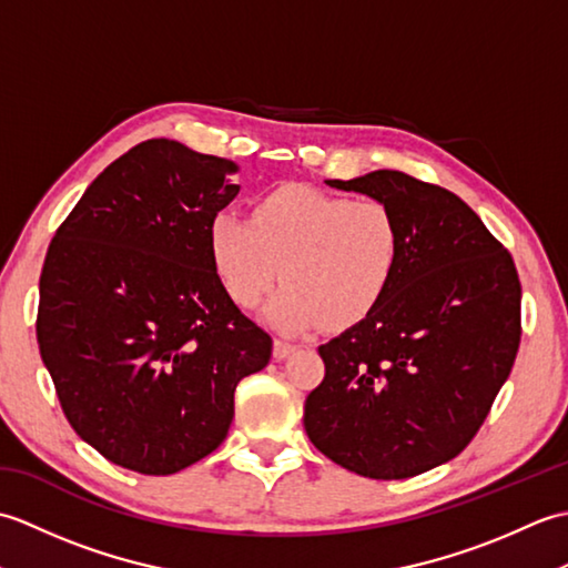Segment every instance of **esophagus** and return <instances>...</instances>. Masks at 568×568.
Wrapping results in <instances>:
<instances>
[{
	"label": "esophagus",
	"instance_id": "obj_1",
	"mask_svg": "<svg viewBox=\"0 0 568 568\" xmlns=\"http://www.w3.org/2000/svg\"><path fill=\"white\" fill-rule=\"evenodd\" d=\"M295 344L287 342V339H275V346H273V356L275 358H287L293 352H295Z\"/></svg>",
	"mask_w": 568,
	"mask_h": 568
}]
</instances>
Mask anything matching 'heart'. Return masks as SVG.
Segmentation results:
<instances>
[{
	"mask_svg": "<svg viewBox=\"0 0 568 568\" xmlns=\"http://www.w3.org/2000/svg\"><path fill=\"white\" fill-rule=\"evenodd\" d=\"M210 239L214 268L241 307L258 305L283 268L285 285L268 315L287 332L322 322L346 327L368 317L403 258V229L388 204L305 185L263 195L253 222L220 214Z\"/></svg>",
	"mask_w": 568,
	"mask_h": 568,
	"instance_id": "heart-1",
	"label": "heart"
}]
</instances>
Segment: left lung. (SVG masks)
Masks as SVG:
<instances>
[{"label": "left lung", "instance_id": "1", "mask_svg": "<svg viewBox=\"0 0 568 568\" xmlns=\"http://www.w3.org/2000/svg\"><path fill=\"white\" fill-rule=\"evenodd\" d=\"M395 212L403 258L368 317L320 346L305 432L334 464L397 480L452 462L484 425L520 348L510 251L454 192L400 171L327 180Z\"/></svg>", "mask_w": 568, "mask_h": 568}]
</instances>
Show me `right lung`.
<instances>
[{"label": "right lung", "instance_id": "obj_1", "mask_svg": "<svg viewBox=\"0 0 568 568\" xmlns=\"http://www.w3.org/2000/svg\"><path fill=\"white\" fill-rule=\"evenodd\" d=\"M234 171L171 139L141 141L92 180L45 253L36 336L63 415L143 476L212 454L239 381L273 354L212 258Z\"/></svg>", "mask_w": 568, "mask_h": 568}]
</instances>
